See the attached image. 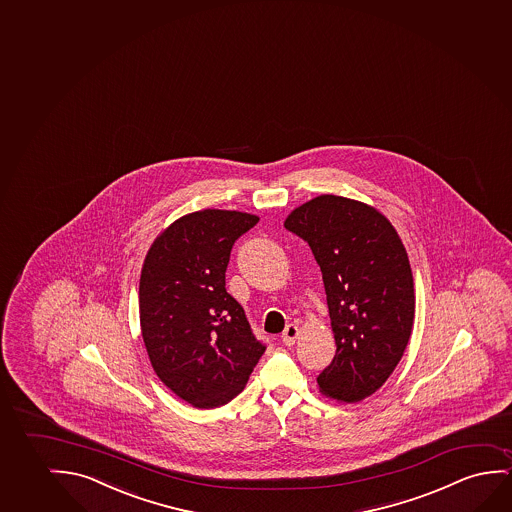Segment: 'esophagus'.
Instances as JSON below:
<instances>
[{
    "mask_svg": "<svg viewBox=\"0 0 512 512\" xmlns=\"http://www.w3.org/2000/svg\"><path fill=\"white\" fill-rule=\"evenodd\" d=\"M298 335H300L298 326H296V324H288V326H286V330H284L281 335L282 344H286V346H293V344H295V340L298 339Z\"/></svg>",
    "mask_w": 512,
    "mask_h": 512,
    "instance_id": "esophagus-1",
    "label": "esophagus"
}]
</instances>
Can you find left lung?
<instances>
[{"label":"left lung","mask_w":512,"mask_h":512,"mask_svg":"<svg viewBox=\"0 0 512 512\" xmlns=\"http://www.w3.org/2000/svg\"><path fill=\"white\" fill-rule=\"evenodd\" d=\"M284 226L309 244L323 274L337 353L319 391L361 402L388 381L411 339L416 296L404 244L379 210L344 196H317Z\"/></svg>","instance_id":"1"}]
</instances>
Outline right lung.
<instances>
[{
	"instance_id": "add662e5",
	"label": "right lung",
	"mask_w": 512,
	"mask_h": 512,
	"mask_svg": "<svg viewBox=\"0 0 512 512\" xmlns=\"http://www.w3.org/2000/svg\"><path fill=\"white\" fill-rule=\"evenodd\" d=\"M258 221L237 210H198L161 231L145 256V349L166 388L198 409L233 400L267 349L224 281L231 247Z\"/></svg>"
}]
</instances>
